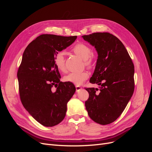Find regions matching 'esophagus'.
I'll return each instance as SVG.
<instances>
[{
  "label": "esophagus",
  "instance_id": "obj_1",
  "mask_svg": "<svg viewBox=\"0 0 152 152\" xmlns=\"http://www.w3.org/2000/svg\"><path fill=\"white\" fill-rule=\"evenodd\" d=\"M75 87H76V91H77V92L80 91V90L82 89V87H81L80 86H76Z\"/></svg>",
  "mask_w": 152,
  "mask_h": 152
}]
</instances>
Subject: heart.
<instances>
[{
    "label": "heart",
    "instance_id": "1",
    "mask_svg": "<svg viewBox=\"0 0 152 152\" xmlns=\"http://www.w3.org/2000/svg\"><path fill=\"white\" fill-rule=\"evenodd\" d=\"M72 50L77 56L84 59V64L87 67L89 68L94 67L95 63L94 59L91 56L92 49L89 45L84 43H78L73 47ZM54 63L59 71L61 72H66L65 59L63 53L59 52L55 55ZM88 77L89 73L86 71L81 72H72L68 73L64 77V80L66 82H71L75 85L79 86L83 83L88 79Z\"/></svg>",
    "mask_w": 152,
    "mask_h": 152
}]
</instances>
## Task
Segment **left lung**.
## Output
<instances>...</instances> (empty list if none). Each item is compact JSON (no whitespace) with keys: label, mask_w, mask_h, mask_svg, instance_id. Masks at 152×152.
Returning a JSON list of instances; mask_svg holds the SVG:
<instances>
[{"label":"left lung","mask_w":152,"mask_h":152,"mask_svg":"<svg viewBox=\"0 0 152 152\" xmlns=\"http://www.w3.org/2000/svg\"><path fill=\"white\" fill-rule=\"evenodd\" d=\"M82 37L98 53L90 82L100 86L99 89L86 88L89 94L86 108L93 121L107 125L121 115L134 93V64L125 46L113 35L97 32Z\"/></svg>","instance_id":"obj_1"}]
</instances>
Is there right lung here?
<instances>
[{"instance_id": "add662e5", "label": "right lung", "mask_w": 152, "mask_h": 152, "mask_svg": "<svg viewBox=\"0 0 152 152\" xmlns=\"http://www.w3.org/2000/svg\"><path fill=\"white\" fill-rule=\"evenodd\" d=\"M77 37L40 35L23 54L17 73L21 102L32 117L44 126L53 127L63 120L67 103L75 92L71 82L60 81L54 58ZM53 85L57 86L54 92L51 89Z\"/></svg>"}]
</instances>
